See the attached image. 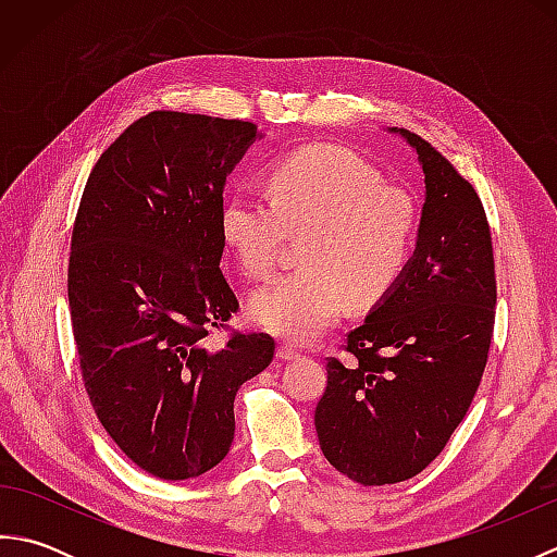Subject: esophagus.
I'll list each match as a JSON object with an SVG mask.
<instances>
[{"mask_svg":"<svg viewBox=\"0 0 557 557\" xmlns=\"http://www.w3.org/2000/svg\"><path fill=\"white\" fill-rule=\"evenodd\" d=\"M277 357H280L282 361H294V359L301 357V351L289 347V345H280V347H277Z\"/></svg>","mask_w":557,"mask_h":557,"instance_id":"34e87169","label":"esophagus"}]
</instances>
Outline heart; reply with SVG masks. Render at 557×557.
<instances>
[{
  "label": "heart",
  "instance_id": "1",
  "mask_svg": "<svg viewBox=\"0 0 557 557\" xmlns=\"http://www.w3.org/2000/svg\"><path fill=\"white\" fill-rule=\"evenodd\" d=\"M268 194L234 191L220 234L242 270L268 277L287 232L309 227L292 275L251 294L253 323L292 345H309L347 311L349 294L371 304L399 280L411 256L419 210L373 164L339 146H304L272 162Z\"/></svg>",
  "mask_w": 557,
  "mask_h": 557
}]
</instances>
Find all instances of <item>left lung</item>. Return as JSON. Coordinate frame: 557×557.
Listing matches in <instances>:
<instances>
[{
  "instance_id": "8db88e82",
  "label": "left lung",
  "mask_w": 557,
  "mask_h": 557,
  "mask_svg": "<svg viewBox=\"0 0 557 557\" xmlns=\"http://www.w3.org/2000/svg\"><path fill=\"white\" fill-rule=\"evenodd\" d=\"M423 170L417 248L399 280L327 361L315 407L325 459L363 486L417 476L476 395L495 321V265L481 198L429 140L389 126Z\"/></svg>"
}]
</instances>
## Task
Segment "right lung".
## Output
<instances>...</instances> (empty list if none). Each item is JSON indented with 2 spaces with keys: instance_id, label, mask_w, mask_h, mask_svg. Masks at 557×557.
Segmentation results:
<instances>
[{
  "instance_id": "right-lung-1",
  "label": "right lung",
  "mask_w": 557,
  "mask_h": 557,
  "mask_svg": "<svg viewBox=\"0 0 557 557\" xmlns=\"http://www.w3.org/2000/svg\"><path fill=\"white\" fill-rule=\"evenodd\" d=\"M256 124L150 112L102 152L71 234L69 309L83 383L122 453L168 481L206 474L234 441V397L275 342L210 327L239 309L220 270L224 184Z\"/></svg>"
}]
</instances>
